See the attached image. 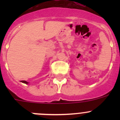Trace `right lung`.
<instances>
[{"label":"right lung","mask_w":120,"mask_h":120,"mask_svg":"<svg viewBox=\"0 0 120 120\" xmlns=\"http://www.w3.org/2000/svg\"><path fill=\"white\" fill-rule=\"evenodd\" d=\"M21 82L22 83H26V84H28L29 82H26V81H21Z\"/></svg>","instance_id":"obj_1"}]
</instances>
